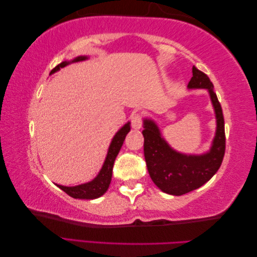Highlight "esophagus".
<instances>
[{
    "mask_svg": "<svg viewBox=\"0 0 257 257\" xmlns=\"http://www.w3.org/2000/svg\"><path fill=\"white\" fill-rule=\"evenodd\" d=\"M142 115L139 113H133L132 116H131V124H132V127L135 130H139L142 127Z\"/></svg>",
    "mask_w": 257,
    "mask_h": 257,
    "instance_id": "34e87169",
    "label": "esophagus"
}]
</instances>
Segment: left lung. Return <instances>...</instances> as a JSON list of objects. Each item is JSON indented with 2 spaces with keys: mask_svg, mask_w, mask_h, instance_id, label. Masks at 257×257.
Returning <instances> with one entry per match:
<instances>
[{
  "mask_svg": "<svg viewBox=\"0 0 257 257\" xmlns=\"http://www.w3.org/2000/svg\"><path fill=\"white\" fill-rule=\"evenodd\" d=\"M188 88H206L216 116V133L212 148L202 155H186L173 150L162 138L152 119H144V158L150 176L161 191L180 196L205 184L218 171L225 154V128L223 111L213 83L195 66Z\"/></svg>",
  "mask_w": 257,
  "mask_h": 257,
  "instance_id": "obj_1",
  "label": "left lung"
}]
</instances>
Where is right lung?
Instances as JSON below:
<instances>
[{"label": "right lung", "mask_w": 257, "mask_h": 257, "mask_svg": "<svg viewBox=\"0 0 257 257\" xmlns=\"http://www.w3.org/2000/svg\"><path fill=\"white\" fill-rule=\"evenodd\" d=\"M86 59H87L86 56H77L76 59H74L72 62H78ZM70 63L71 62H66V61L60 63L59 65H56L54 69L51 71V74L52 73H55L56 71H59L60 69H62V67L66 66L67 64H70ZM130 130H131V126L128 122L125 124L116 134H115L111 144H109L105 162H104V164L102 166L101 171H99L98 175L93 181L85 183V184L77 185V186H63V185L56 184L57 187H60L62 191H64L67 195H70L73 198L94 200V198L102 196L104 193L107 191L109 183H111L114 161L116 159L118 152L123 145L125 136H126V134L130 132Z\"/></svg>", "instance_id": "1"}]
</instances>
